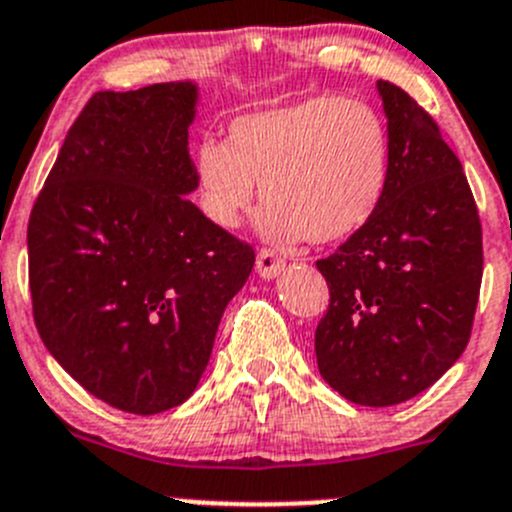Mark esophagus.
<instances>
[{"instance_id":"34e87169","label":"esophagus","mask_w":512,"mask_h":512,"mask_svg":"<svg viewBox=\"0 0 512 512\" xmlns=\"http://www.w3.org/2000/svg\"><path fill=\"white\" fill-rule=\"evenodd\" d=\"M282 267H285V260H282V257L277 255L275 250H260V252H257L255 270H257V275H260V277H265V280H272V277L280 275Z\"/></svg>"}]
</instances>
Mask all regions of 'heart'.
I'll use <instances>...</instances> for the list:
<instances>
[{
    "label": "heart",
    "instance_id": "obj_1",
    "mask_svg": "<svg viewBox=\"0 0 512 512\" xmlns=\"http://www.w3.org/2000/svg\"><path fill=\"white\" fill-rule=\"evenodd\" d=\"M390 172L388 122L360 97L317 94L242 114L227 140L205 137L195 150L202 212L232 230L262 185V230L282 242L355 237L380 210Z\"/></svg>",
    "mask_w": 512,
    "mask_h": 512
}]
</instances>
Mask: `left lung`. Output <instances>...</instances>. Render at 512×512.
<instances>
[{"label":"left lung","mask_w":512,"mask_h":512,"mask_svg":"<svg viewBox=\"0 0 512 512\" xmlns=\"http://www.w3.org/2000/svg\"><path fill=\"white\" fill-rule=\"evenodd\" d=\"M393 172L365 230L317 260L330 305L315 330L320 375L350 403L388 408L428 390L470 340L483 230L468 177L405 89L377 82Z\"/></svg>","instance_id":"left-lung-1"}]
</instances>
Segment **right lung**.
I'll return each mask as SVG.
<instances>
[{
  "instance_id": "add662e5",
  "label": "right lung",
  "mask_w": 512,
  "mask_h": 512,
  "mask_svg": "<svg viewBox=\"0 0 512 512\" xmlns=\"http://www.w3.org/2000/svg\"><path fill=\"white\" fill-rule=\"evenodd\" d=\"M197 87L97 92L69 127L27 227L39 337L94 398L177 408L210 362L255 250L187 200Z\"/></svg>"
}]
</instances>
